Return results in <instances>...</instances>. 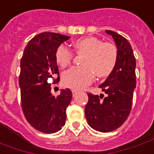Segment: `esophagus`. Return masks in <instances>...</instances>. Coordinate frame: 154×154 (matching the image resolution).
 I'll list each match as a JSON object with an SVG mask.
<instances>
[{
	"label": "esophagus",
	"instance_id": "obj_1",
	"mask_svg": "<svg viewBox=\"0 0 154 154\" xmlns=\"http://www.w3.org/2000/svg\"><path fill=\"white\" fill-rule=\"evenodd\" d=\"M72 92L73 96H76V95H77V94H78V91L76 90V89H72Z\"/></svg>",
	"mask_w": 154,
	"mask_h": 154
}]
</instances>
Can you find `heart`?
<instances>
[{
    "label": "heart",
    "instance_id": "b5f03b06",
    "mask_svg": "<svg viewBox=\"0 0 154 154\" xmlns=\"http://www.w3.org/2000/svg\"><path fill=\"white\" fill-rule=\"evenodd\" d=\"M77 54H84L82 66H73L62 74V82L73 89H82L93 81L95 75L105 77L112 72L117 62L118 51L115 45L102 42L94 37L79 38L73 44ZM73 53L65 45H60L55 51V60L61 67L70 65Z\"/></svg>",
    "mask_w": 154,
    "mask_h": 154
}]
</instances>
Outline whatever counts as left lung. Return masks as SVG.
I'll use <instances>...</instances> for the list:
<instances>
[{
    "instance_id": "1",
    "label": "left lung",
    "mask_w": 154,
    "mask_h": 154,
    "mask_svg": "<svg viewBox=\"0 0 154 154\" xmlns=\"http://www.w3.org/2000/svg\"><path fill=\"white\" fill-rule=\"evenodd\" d=\"M118 51L117 62L107 79L99 85L106 96L88 94L85 107L88 124L101 132H109L119 128L129 116L136 88V58L128 40L110 30ZM103 98V100H101Z\"/></svg>"
}]
</instances>
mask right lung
I'll return each instance as SVG.
<instances>
[{"mask_svg": "<svg viewBox=\"0 0 154 154\" xmlns=\"http://www.w3.org/2000/svg\"><path fill=\"white\" fill-rule=\"evenodd\" d=\"M69 36L60 33H38L28 43L20 62L19 87L22 109L34 129L44 133H55L66 123V110L72 98L69 88L61 89L55 97L51 94V83L60 80L55 51ZM56 75L58 76L55 79Z\"/></svg>", "mask_w": 154, "mask_h": 154, "instance_id": "add662e5", "label": "right lung"}]
</instances>
